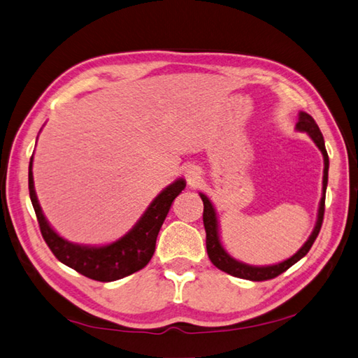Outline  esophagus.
<instances>
[{"instance_id": "obj_1", "label": "esophagus", "mask_w": 358, "mask_h": 358, "mask_svg": "<svg viewBox=\"0 0 358 358\" xmlns=\"http://www.w3.org/2000/svg\"><path fill=\"white\" fill-rule=\"evenodd\" d=\"M186 181L191 187H197L201 181V169L199 166H189L186 169Z\"/></svg>"}]
</instances>
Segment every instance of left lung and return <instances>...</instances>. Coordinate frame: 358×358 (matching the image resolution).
Segmentation results:
<instances>
[{
  "label": "left lung",
  "mask_w": 358,
  "mask_h": 358,
  "mask_svg": "<svg viewBox=\"0 0 358 358\" xmlns=\"http://www.w3.org/2000/svg\"><path fill=\"white\" fill-rule=\"evenodd\" d=\"M296 130L299 131H306L309 135L313 143L317 144L318 149L323 153L324 158V175H323V197H321L320 201V209H318V220L317 225H315L312 234L307 242L301 247L295 255L292 257L287 259V261L276 264V265H267V267H255V265H248L236 261L234 257H231L225 248L222 247L220 242V234H219V220H217V214L215 209L213 206L211 200H209L205 194H200V197L203 200V225H205L206 231V250H208V256L211 259V262L215 265L217 268L228 273L231 276L236 278H242V279H248V281H267V279H273L281 275L285 270H289L293 264H296L299 259H303L309 250L312 248V245L320 234L321 225H323V217H324V201H326V187H327V175H329V157L326 152V145H324V139L323 135H321L320 127L315 122V119L301 111L299 119L296 122Z\"/></svg>",
  "instance_id": "left-lung-1"
}]
</instances>
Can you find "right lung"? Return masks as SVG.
<instances>
[{
	"label": "right lung",
	"instance_id": "obj_1",
	"mask_svg": "<svg viewBox=\"0 0 358 358\" xmlns=\"http://www.w3.org/2000/svg\"><path fill=\"white\" fill-rule=\"evenodd\" d=\"M185 187L186 181L178 178L163 189L158 197L150 203V206L145 209L136 225L127 234L119 237L116 242L102 245V247L77 245L60 237L45 219L34 189L32 157L29 161V195L41 236H43L49 250L69 268L101 282H111L125 278L149 264L153 253H155V243L161 225L169 213L172 201L177 199V195H180Z\"/></svg>",
	"mask_w": 358,
	"mask_h": 358
}]
</instances>
